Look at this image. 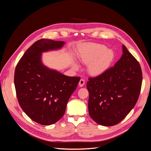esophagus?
<instances>
[{
    "instance_id": "34e87169",
    "label": "esophagus",
    "mask_w": 151,
    "mask_h": 151,
    "mask_svg": "<svg viewBox=\"0 0 151 151\" xmlns=\"http://www.w3.org/2000/svg\"><path fill=\"white\" fill-rule=\"evenodd\" d=\"M84 84H85V81L84 79H81L80 80V81H79V86L80 87H83L84 85Z\"/></svg>"
}]
</instances>
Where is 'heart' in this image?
<instances>
[{
  "label": "heart",
  "instance_id": "1",
  "mask_svg": "<svg viewBox=\"0 0 151 151\" xmlns=\"http://www.w3.org/2000/svg\"><path fill=\"white\" fill-rule=\"evenodd\" d=\"M80 60L88 64L89 74L98 76L106 72L115 59V53L104 45L91 43L86 45L79 50ZM78 66L74 65V68Z\"/></svg>",
  "mask_w": 151,
  "mask_h": 151
}]
</instances>
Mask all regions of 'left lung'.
<instances>
[{
    "instance_id": "1",
    "label": "left lung",
    "mask_w": 151,
    "mask_h": 151,
    "mask_svg": "<svg viewBox=\"0 0 151 151\" xmlns=\"http://www.w3.org/2000/svg\"><path fill=\"white\" fill-rule=\"evenodd\" d=\"M123 55L103 74L89 77L90 116L99 125L113 126L130 113L140 93L142 72L139 62L123 45Z\"/></svg>"
}]
</instances>
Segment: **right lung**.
I'll return each instance as SVG.
<instances>
[{"mask_svg": "<svg viewBox=\"0 0 151 151\" xmlns=\"http://www.w3.org/2000/svg\"><path fill=\"white\" fill-rule=\"evenodd\" d=\"M65 42L36 41L16 65L14 85L18 102L32 120L43 125L58 122L64 115L67 102L76 89L80 77H69L44 66L42 52L61 48Z\"/></svg>", "mask_w": 151, "mask_h": 151, "instance_id": "1", "label": "right lung"}]
</instances>
